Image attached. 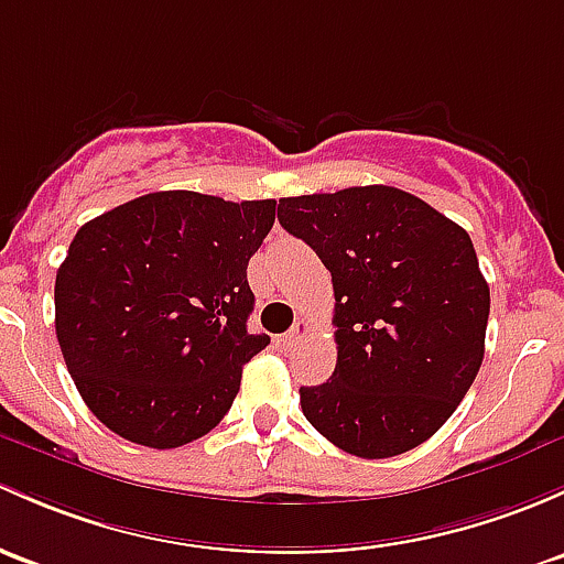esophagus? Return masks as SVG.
<instances>
[{"label":"esophagus","instance_id":"1","mask_svg":"<svg viewBox=\"0 0 564 564\" xmlns=\"http://www.w3.org/2000/svg\"><path fill=\"white\" fill-rule=\"evenodd\" d=\"M305 332H307V324H305V322H297L292 329L286 332V335H283L281 343H283V346H286V348H294V346H297V343L302 340V337H305Z\"/></svg>","mask_w":564,"mask_h":564}]
</instances>
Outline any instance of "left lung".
<instances>
[{"mask_svg":"<svg viewBox=\"0 0 564 564\" xmlns=\"http://www.w3.org/2000/svg\"><path fill=\"white\" fill-rule=\"evenodd\" d=\"M278 221L332 272L337 365L300 389L343 452L387 459L430 441L484 361L489 286L470 235L394 186L283 197Z\"/></svg>","mask_w":564,"mask_h":564,"instance_id":"1","label":"left lung"}]
</instances>
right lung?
Instances as JSON below:
<instances>
[{
  "instance_id": "right-lung-1",
  "label": "right lung",
  "mask_w": 564,
  "mask_h": 564,
  "mask_svg": "<svg viewBox=\"0 0 564 564\" xmlns=\"http://www.w3.org/2000/svg\"><path fill=\"white\" fill-rule=\"evenodd\" d=\"M272 224L275 199L153 192L78 229L56 272V337L108 430L177 448L227 416L270 343L246 327V270Z\"/></svg>"
}]
</instances>
